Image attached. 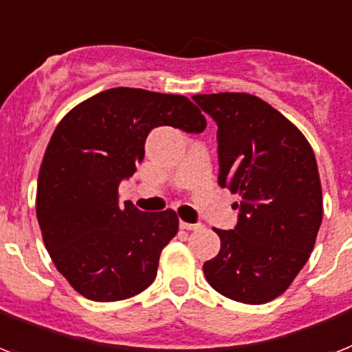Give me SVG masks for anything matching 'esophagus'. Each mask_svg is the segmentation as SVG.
<instances>
[{
	"label": "esophagus",
	"instance_id": "34e87169",
	"mask_svg": "<svg viewBox=\"0 0 352 352\" xmlns=\"http://www.w3.org/2000/svg\"><path fill=\"white\" fill-rule=\"evenodd\" d=\"M179 227H182V229H187V230H198V229H201L204 225H201V223H187V221H179Z\"/></svg>",
	"mask_w": 352,
	"mask_h": 352
}]
</instances>
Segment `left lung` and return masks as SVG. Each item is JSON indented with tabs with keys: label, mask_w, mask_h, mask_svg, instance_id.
I'll use <instances>...</instances> for the list:
<instances>
[{
	"label": "left lung",
	"mask_w": 352,
	"mask_h": 352,
	"mask_svg": "<svg viewBox=\"0 0 352 352\" xmlns=\"http://www.w3.org/2000/svg\"><path fill=\"white\" fill-rule=\"evenodd\" d=\"M218 125V184L232 194L234 229L205 261L210 287L260 305L280 296L307 263L322 225V185L309 142L276 109L245 92L196 94Z\"/></svg>",
	"instance_id": "obj_1"
}]
</instances>
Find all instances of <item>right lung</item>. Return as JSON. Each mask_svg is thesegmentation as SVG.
I'll return each instance as SVG.
<instances>
[{"instance_id": "1", "label": "right lung", "mask_w": 352, "mask_h": 352, "mask_svg": "<svg viewBox=\"0 0 352 352\" xmlns=\"http://www.w3.org/2000/svg\"><path fill=\"white\" fill-rule=\"evenodd\" d=\"M199 134L207 120L176 94L116 87L74 107L56 127L38 178L36 214L56 269L94 302L131 298L154 282L163 247L178 232L174 210L120 205L148 132Z\"/></svg>"}]
</instances>
